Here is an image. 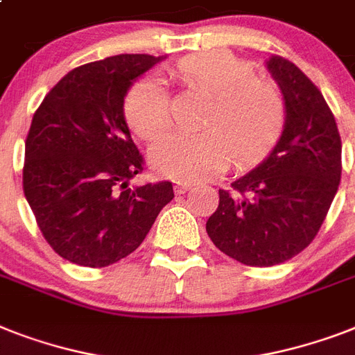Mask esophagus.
I'll return each instance as SVG.
<instances>
[{"label": "esophagus", "instance_id": "obj_1", "mask_svg": "<svg viewBox=\"0 0 355 355\" xmlns=\"http://www.w3.org/2000/svg\"><path fill=\"white\" fill-rule=\"evenodd\" d=\"M189 189H191V184L187 182H177V186H175V193H178V195H184Z\"/></svg>", "mask_w": 355, "mask_h": 355}]
</instances>
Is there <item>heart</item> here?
<instances>
[{
	"instance_id": "heart-1",
	"label": "heart",
	"mask_w": 355,
	"mask_h": 355,
	"mask_svg": "<svg viewBox=\"0 0 355 355\" xmlns=\"http://www.w3.org/2000/svg\"><path fill=\"white\" fill-rule=\"evenodd\" d=\"M175 74L184 85L211 96L202 118L206 129L197 135L171 132L155 144V171L180 182H198L226 171L233 158L239 166H250L272 151L286 123V102L277 83L255 76L252 63L227 51L186 56ZM123 112L137 137H160L171 123L162 80L148 76L135 83Z\"/></svg>"
}]
</instances>
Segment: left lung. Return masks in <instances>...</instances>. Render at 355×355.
<instances>
[{
	"label": "left lung",
	"instance_id": "left-lung-1",
	"mask_svg": "<svg viewBox=\"0 0 355 355\" xmlns=\"http://www.w3.org/2000/svg\"><path fill=\"white\" fill-rule=\"evenodd\" d=\"M286 102V123L257 168L232 189H218L206 232L227 257L273 266L301 253L318 235L341 180V137L321 91L295 63L266 60Z\"/></svg>",
	"mask_w": 355,
	"mask_h": 355
}]
</instances>
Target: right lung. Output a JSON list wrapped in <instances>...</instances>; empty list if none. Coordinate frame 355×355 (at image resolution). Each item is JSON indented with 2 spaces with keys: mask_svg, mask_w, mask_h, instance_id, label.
Wrapping results in <instances>:
<instances>
[{
  "mask_svg": "<svg viewBox=\"0 0 355 355\" xmlns=\"http://www.w3.org/2000/svg\"><path fill=\"white\" fill-rule=\"evenodd\" d=\"M166 56L120 54L73 69L43 98L25 142L23 191L60 257L103 268L128 257L171 202V182L129 187L142 155L123 98Z\"/></svg>",
  "mask_w": 355,
  "mask_h": 355,
  "instance_id": "add662e5",
  "label": "right lung"
}]
</instances>
